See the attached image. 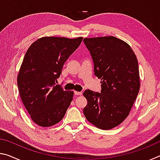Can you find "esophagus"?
Returning <instances> with one entry per match:
<instances>
[{
	"mask_svg": "<svg viewBox=\"0 0 160 160\" xmlns=\"http://www.w3.org/2000/svg\"><path fill=\"white\" fill-rule=\"evenodd\" d=\"M74 93L75 95H82V92H78V91H75Z\"/></svg>",
	"mask_w": 160,
	"mask_h": 160,
	"instance_id": "obj_1",
	"label": "esophagus"
}]
</instances>
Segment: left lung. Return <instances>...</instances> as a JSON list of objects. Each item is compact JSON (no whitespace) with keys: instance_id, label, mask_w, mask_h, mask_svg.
I'll use <instances>...</instances> for the list:
<instances>
[{"instance_id":"8db88e82","label":"left lung","mask_w":160,"mask_h":160,"mask_svg":"<svg viewBox=\"0 0 160 160\" xmlns=\"http://www.w3.org/2000/svg\"><path fill=\"white\" fill-rule=\"evenodd\" d=\"M83 41L102 83L101 93L84 92L88 100L84 115L97 128L112 129L128 117L138 94V59L129 44L115 37L85 38Z\"/></svg>"}]
</instances>
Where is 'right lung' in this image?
<instances>
[{
	"mask_svg": "<svg viewBox=\"0 0 160 160\" xmlns=\"http://www.w3.org/2000/svg\"><path fill=\"white\" fill-rule=\"evenodd\" d=\"M82 41L81 37H44L27 51L18 75V86L24 106L38 126H52L66 114L74 92L63 90L56 83L65 62Z\"/></svg>",
	"mask_w": 160,
	"mask_h": 160,
	"instance_id": "right-lung-1",
	"label": "right lung"
}]
</instances>
